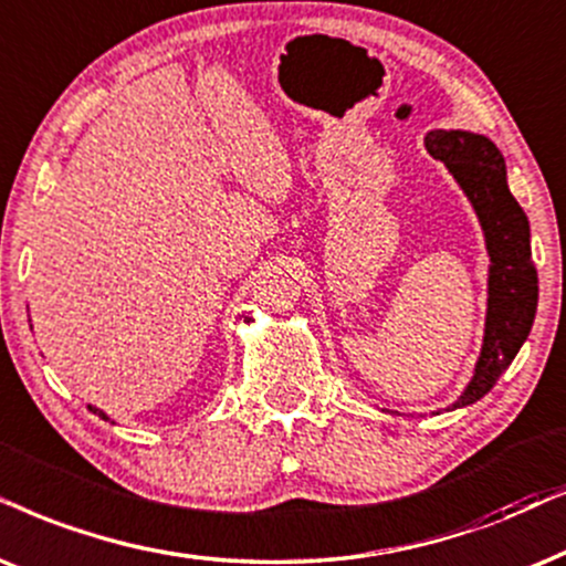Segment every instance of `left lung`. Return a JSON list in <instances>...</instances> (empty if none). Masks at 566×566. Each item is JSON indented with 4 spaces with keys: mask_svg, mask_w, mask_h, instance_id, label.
<instances>
[{
    "mask_svg": "<svg viewBox=\"0 0 566 566\" xmlns=\"http://www.w3.org/2000/svg\"><path fill=\"white\" fill-rule=\"evenodd\" d=\"M427 148L444 160L471 197L491 256L486 337L475 377L452 406L460 408L481 400L525 343L538 306V273L531 256V226L510 195L507 168L496 145L473 132L437 129L427 135Z\"/></svg>",
    "mask_w": 566,
    "mask_h": 566,
    "instance_id": "left-lung-1",
    "label": "left lung"
}]
</instances>
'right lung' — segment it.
<instances>
[{"label": "right lung", "mask_w": 566, "mask_h": 566, "mask_svg": "<svg viewBox=\"0 0 566 566\" xmlns=\"http://www.w3.org/2000/svg\"><path fill=\"white\" fill-rule=\"evenodd\" d=\"M87 408H91V410H93V413H98L101 418H106V421H108V416H106V413H101V410H98V408H93V406H87Z\"/></svg>", "instance_id": "obj_1"}]
</instances>
